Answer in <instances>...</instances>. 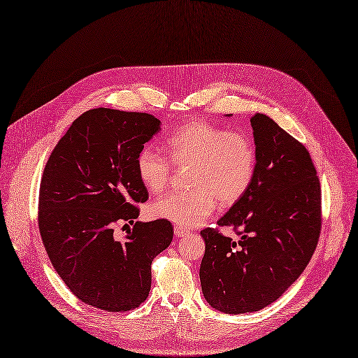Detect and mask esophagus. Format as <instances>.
<instances>
[{
	"label": "esophagus",
	"instance_id": "esophagus-1",
	"mask_svg": "<svg viewBox=\"0 0 358 358\" xmlns=\"http://www.w3.org/2000/svg\"><path fill=\"white\" fill-rule=\"evenodd\" d=\"M189 229L187 228H182V227H180V225H176L174 227V234H176V237H184L185 234H189Z\"/></svg>",
	"mask_w": 358,
	"mask_h": 358
}]
</instances>
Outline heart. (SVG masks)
<instances>
[{"label": "heart", "instance_id": "heart-1", "mask_svg": "<svg viewBox=\"0 0 358 358\" xmlns=\"http://www.w3.org/2000/svg\"><path fill=\"white\" fill-rule=\"evenodd\" d=\"M165 155L150 145L136 157V171L145 187L164 192L174 168H187L190 190L171 192L150 206L153 216L182 227H196L222 206L238 201L255 178L257 153L252 138L241 131H228L206 121H192L171 133Z\"/></svg>", "mask_w": 358, "mask_h": 358}]
</instances>
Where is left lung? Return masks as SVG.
I'll list each match as a JSON object with an SVG mask.
<instances>
[{"label": "left lung", "instance_id": "obj_1", "mask_svg": "<svg viewBox=\"0 0 358 358\" xmlns=\"http://www.w3.org/2000/svg\"><path fill=\"white\" fill-rule=\"evenodd\" d=\"M257 164L244 196L216 224L200 231L205 256L201 291L216 310L250 313L269 306L297 281L322 229V189L306 146L268 115L252 118Z\"/></svg>", "mask_w": 358, "mask_h": 358}]
</instances>
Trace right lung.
Masks as SVG:
<instances>
[{
	"instance_id": "add662e5",
	"label": "right lung",
	"mask_w": 358,
	"mask_h": 358,
	"mask_svg": "<svg viewBox=\"0 0 358 358\" xmlns=\"http://www.w3.org/2000/svg\"><path fill=\"white\" fill-rule=\"evenodd\" d=\"M159 124L146 113L89 110L43 168L38 225L45 250L76 297L105 312H129L148 299L152 260L173 241L168 220L134 221L149 199L136 157ZM121 222L134 228L118 242L113 227Z\"/></svg>"
}]
</instances>
